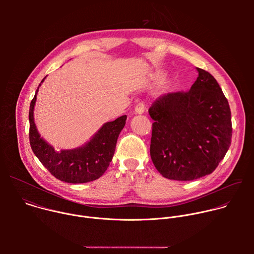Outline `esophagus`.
Returning a JSON list of instances; mask_svg holds the SVG:
<instances>
[{"instance_id": "obj_1", "label": "esophagus", "mask_w": 254, "mask_h": 254, "mask_svg": "<svg viewBox=\"0 0 254 254\" xmlns=\"http://www.w3.org/2000/svg\"><path fill=\"white\" fill-rule=\"evenodd\" d=\"M134 111H135L136 114H142L144 111H146V103H144L143 101H139V102L135 105Z\"/></svg>"}]
</instances>
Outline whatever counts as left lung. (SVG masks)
<instances>
[{"mask_svg":"<svg viewBox=\"0 0 254 254\" xmlns=\"http://www.w3.org/2000/svg\"><path fill=\"white\" fill-rule=\"evenodd\" d=\"M197 70L191 89L163 94L149 110L154 120L151 158L170 180L192 181L211 174L231 144L228 100L208 71Z\"/></svg>","mask_w":254,"mask_h":254,"instance_id":"obj_1","label":"left lung"}]
</instances>
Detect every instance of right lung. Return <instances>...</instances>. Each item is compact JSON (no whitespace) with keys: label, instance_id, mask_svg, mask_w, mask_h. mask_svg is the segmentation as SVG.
I'll return each mask as SVG.
<instances>
[{"label":"right lung","instance_id":"obj_1","mask_svg":"<svg viewBox=\"0 0 254 254\" xmlns=\"http://www.w3.org/2000/svg\"><path fill=\"white\" fill-rule=\"evenodd\" d=\"M39 86L30 103L29 111V139L33 153L55 178L63 182L79 184L98 179L113 160L117 140L126 125L127 116L103 125L85 146L74 150L56 152L40 136L34 123L33 112Z\"/></svg>","mask_w":254,"mask_h":254}]
</instances>
